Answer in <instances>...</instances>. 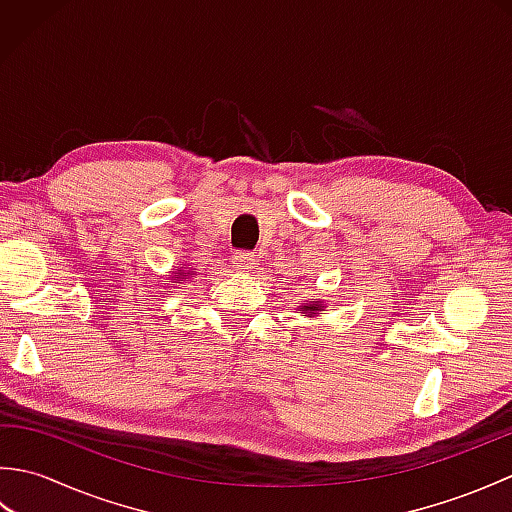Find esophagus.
<instances>
[{
	"mask_svg": "<svg viewBox=\"0 0 512 512\" xmlns=\"http://www.w3.org/2000/svg\"><path fill=\"white\" fill-rule=\"evenodd\" d=\"M233 259H235V268L242 270V273H248V270L253 268V264H255V255L250 253V250H242V253H235Z\"/></svg>",
	"mask_w": 512,
	"mask_h": 512,
	"instance_id": "34e87169",
	"label": "esophagus"
}]
</instances>
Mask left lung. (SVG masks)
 Returning <instances> with one entry per match:
<instances>
[{
  "mask_svg": "<svg viewBox=\"0 0 512 512\" xmlns=\"http://www.w3.org/2000/svg\"><path fill=\"white\" fill-rule=\"evenodd\" d=\"M299 308H301L303 317H319L321 310L325 306H323V301H308V303H303V306H299Z\"/></svg>",
  "mask_w": 512,
  "mask_h": 512,
  "instance_id": "1",
  "label": "left lung"
}]
</instances>
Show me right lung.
<instances>
[{"label":"right lung","mask_w":512,"mask_h":512,"mask_svg":"<svg viewBox=\"0 0 512 512\" xmlns=\"http://www.w3.org/2000/svg\"><path fill=\"white\" fill-rule=\"evenodd\" d=\"M189 275H191V270H178V273H173V284H182V281H187L189 279Z\"/></svg>","instance_id":"obj_1"}]
</instances>
